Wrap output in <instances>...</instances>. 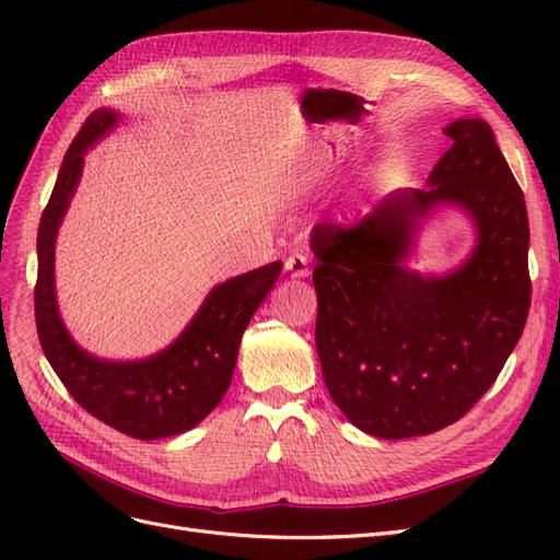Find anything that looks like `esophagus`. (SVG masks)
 <instances>
[{
  "label": "esophagus",
  "instance_id": "esophagus-1",
  "mask_svg": "<svg viewBox=\"0 0 560 560\" xmlns=\"http://www.w3.org/2000/svg\"><path fill=\"white\" fill-rule=\"evenodd\" d=\"M284 268H287V273L296 280L311 276V266H308L306 254H292V257L284 261Z\"/></svg>",
  "mask_w": 560,
  "mask_h": 560
}]
</instances>
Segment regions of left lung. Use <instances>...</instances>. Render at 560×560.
<instances>
[{"label": "left lung", "mask_w": 560, "mask_h": 560, "mask_svg": "<svg viewBox=\"0 0 560 560\" xmlns=\"http://www.w3.org/2000/svg\"><path fill=\"white\" fill-rule=\"evenodd\" d=\"M425 189L389 194L358 226L315 224V346L354 428L409 439L460 420L495 383L530 308L528 212L483 118H457ZM463 209L478 231L448 275L408 266L421 222Z\"/></svg>", "instance_id": "8db88e82"}]
</instances>
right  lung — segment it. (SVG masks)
<instances>
[{
	"mask_svg": "<svg viewBox=\"0 0 560 560\" xmlns=\"http://www.w3.org/2000/svg\"><path fill=\"white\" fill-rule=\"evenodd\" d=\"M121 114L95 109L60 165L37 235L35 317L48 364L79 406L135 439H163L196 428L231 385L243 331L282 273V261L212 287L186 329L144 360L112 362L83 350L67 331L56 299V238L79 186L83 156L109 135Z\"/></svg>",
	"mask_w": 560,
	"mask_h": 560,
	"instance_id": "add662e5",
	"label": "right lung"
}]
</instances>
